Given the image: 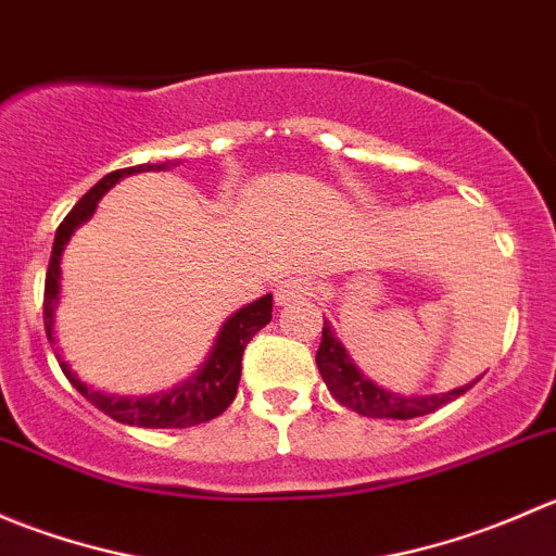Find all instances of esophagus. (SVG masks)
<instances>
[{
  "instance_id": "34e87169",
  "label": "esophagus",
  "mask_w": 556,
  "mask_h": 556,
  "mask_svg": "<svg viewBox=\"0 0 556 556\" xmlns=\"http://www.w3.org/2000/svg\"><path fill=\"white\" fill-rule=\"evenodd\" d=\"M314 279L309 274H293V277L282 279V282L274 288V299L277 304H288V301L295 299H306V295H314Z\"/></svg>"
}]
</instances>
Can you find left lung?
<instances>
[{
	"label": "left lung",
	"instance_id": "1",
	"mask_svg": "<svg viewBox=\"0 0 556 556\" xmlns=\"http://www.w3.org/2000/svg\"><path fill=\"white\" fill-rule=\"evenodd\" d=\"M317 368L323 374L325 384H328L330 395L341 403V406L352 408V412L363 414V417L374 419H414L425 417V414L435 412V408L446 406V403L459 397L463 392H468L476 382L457 387V390L444 392V395H414L403 397L397 392L382 390L379 384H374L371 379L363 377L357 371V366L352 363V357L346 355V350L341 346V341L336 339V333L330 330V323H323V341H319L317 350Z\"/></svg>",
	"mask_w": 556,
	"mask_h": 556
}]
</instances>
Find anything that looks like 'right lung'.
Returning a JSON list of instances; mask_svg holds the SVG:
<instances>
[{
  "instance_id": "obj_1",
  "label": "right lung",
  "mask_w": 556,
  "mask_h": 556,
  "mask_svg": "<svg viewBox=\"0 0 556 556\" xmlns=\"http://www.w3.org/2000/svg\"><path fill=\"white\" fill-rule=\"evenodd\" d=\"M169 164H142V166H128V169H117L106 177L99 179L75 206H72L70 215L64 217V223L59 226L53 239V252H50L48 274H45V333H48V341H53V309L55 301H59V279H61V252H64V244L70 242L72 231L80 226L83 220L93 215L97 210V201L102 199L106 190L117 182L121 177L134 172H161ZM271 295H263V299L252 301L250 306L239 309L231 319H226L220 336H217L215 346H212L210 361L204 363L199 374L193 379H188L185 384L174 387L172 392H161V395L153 397H139V401H128V397H110L102 395V392L88 390L80 379L75 377L66 361L61 355H55L61 371L70 379V384L86 397L88 403L104 412L106 417H112L115 422L123 425H137V428H193V425L210 422V419L220 417L228 406L237 397L239 379H242V357L244 346L250 344L252 336L261 328H266L271 323Z\"/></svg>"
}]
</instances>
